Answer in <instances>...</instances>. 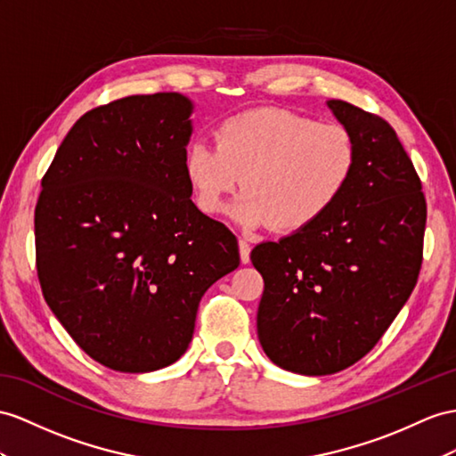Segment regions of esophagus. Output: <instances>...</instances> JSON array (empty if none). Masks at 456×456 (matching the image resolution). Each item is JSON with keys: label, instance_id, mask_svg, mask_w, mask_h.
<instances>
[{"label": "esophagus", "instance_id": "obj_1", "mask_svg": "<svg viewBox=\"0 0 456 456\" xmlns=\"http://www.w3.org/2000/svg\"><path fill=\"white\" fill-rule=\"evenodd\" d=\"M239 252H240V262L248 264L250 262V242L247 239H239Z\"/></svg>", "mask_w": 456, "mask_h": 456}]
</instances>
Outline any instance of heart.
<instances>
[{
  "instance_id": "heart-1",
  "label": "heart",
  "mask_w": 456,
  "mask_h": 456,
  "mask_svg": "<svg viewBox=\"0 0 456 456\" xmlns=\"http://www.w3.org/2000/svg\"><path fill=\"white\" fill-rule=\"evenodd\" d=\"M216 146L186 148L184 173L196 206L217 214L242 184L231 206L239 225L297 232L316 224L339 202L356 171L358 150L343 125L318 123L281 108L250 110L221 121Z\"/></svg>"
}]
</instances>
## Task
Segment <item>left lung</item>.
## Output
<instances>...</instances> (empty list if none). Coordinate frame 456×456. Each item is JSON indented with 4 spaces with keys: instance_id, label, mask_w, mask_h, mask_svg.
<instances>
[{
    "instance_id": "1",
    "label": "left lung",
    "mask_w": 456,
    "mask_h": 456,
    "mask_svg": "<svg viewBox=\"0 0 456 456\" xmlns=\"http://www.w3.org/2000/svg\"><path fill=\"white\" fill-rule=\"evenodd\" d=\"M330 110L353 134L354 177L310 227L250 254L264 277L258 339L279 368L330 376L376 346L416 287L426 198L393 126L343 100Z\"/></svg>"
}]
</instances>
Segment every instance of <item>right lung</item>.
<instances>
[{
	"instance_id": "1",
	"label": "right lung",
	"mask_w": 456,
	"mask_h": 456,
	"mask_svg": "<svg viewBox=\"0 0 456 456\" xmlns=\"http://www.w3.org/2000/svg\"><path fill=\"white\" fill-rule=\"evenodd\" d=\"M192 102L126 96L86 111L57 148L34 209L45 302L115 371L166 368L189 348L200 298L239 244L191 200Z\"/></svg>"
}]
</instances>
